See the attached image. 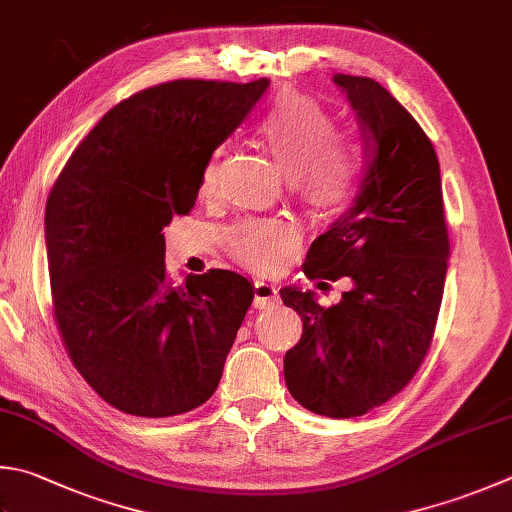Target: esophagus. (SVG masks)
Returning a JSON list of instances; mask_svg holds the SVG:
<instances>
[{
    "label": "esophagus",
    "instance_id": "esophagus-1",
    "mask_svg": "<svg viewBox=\"0 0 512 512\" xmlns=\"http://www.w3.org/2000/svg\"><path fill=\"white\" fill-rule=\"evenodd\" d=\"M278 305V289L269 281H256L254 283V307L256 310H269V307Z\"/></svg>",
    "mask_w": 512,
    "mask_h": 512
}]
</instances>
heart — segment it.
I'll list each match as a JSON object with an SVG mask.
<instances>
[{
	"instance_id": "b5f03b06",
	"label": "heart",
	"mask_w": 512,
	"mask_h": 512,
	"mask_svg": "<svg viewBox=\"0 0 512 512\" xmlns=\"http://www.w3.org/2000/svg\"><path fill=\"white\" fill-rule=\"evenodd\" d=\"M258 133L318 218L334 220L350 209L359 189V158L350 142L336 136L334 115L321 102L283 91L260 120ZM216 176L218 156L205 169L207 189ZM227 243L238 263L274 272L296 249L298 231L285 220L247 218L229 231Z\"/></svg>"
}]
</instances>
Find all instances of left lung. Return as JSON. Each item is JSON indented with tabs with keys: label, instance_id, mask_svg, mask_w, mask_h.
<instances>
[{
	"label": "left lung",
	"instance_id": "left-lung-1",
	"mask_svg": "<svg viewBox=\"0 0 512 512\" xmlns=\"http://www.w3.org/2000/svg\"><path fill=\"white\" fill-rule=\"evenodd\" d=\"M363 129L365 167L352 207L305 258L314 278L350 276L341 303L283 287L303 334L285 354V383L303 408L352 419L383 406L417 374L435 334L450 256L435 147L370 77L336 73Z\"/></svg>",
	"mask_w": 512,
	"mask_h": 512
}]
</instances>
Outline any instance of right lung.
Segmentation results:
<instances>
[{
    "label": "right lung",
    "instance_id": "1",
    "mask_svg": "<svg viewBox=\"0 0 512 512\" xmlns=\"http://www.w3.org/2000/svg\"><path fill=\"white\" fill-rule=\"evenodd\" d=\"M269 80H173L122 100L66 162L46 200L53 314L100 397L173 417L216 392L254 287L229 269L173 287L165 229L194 209L205 169Z\"/></svg>",
    "mask_w": 512,
    "mask_h": 512
}]
</instances>
